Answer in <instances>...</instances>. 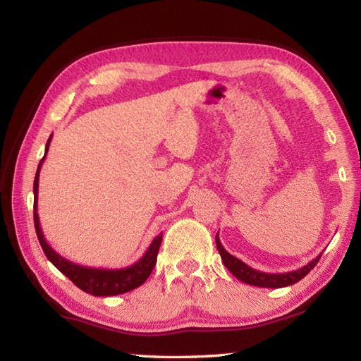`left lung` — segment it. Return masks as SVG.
<instances>
[{"instance_id": "1", "label": "left lung", "mask_w": 361, "mask_h": 361, "mask_svg": "<svg viewBox=\"0 0 361 361\" xmlns=\"http://www.w3.org/2000/svg\"><path fill=\"white\" fill-rule=\"evenodd\" d=\"M216 243H217V250L221 256V260H224L225 267L231 271L237 279L250 283V286L255 287H264V288H282V287H288L293 286L298 281H301L304 276H307L310 273V270H313V267L318 264V260L321 257V255H318L315 259H312L307 265H304L298 270L288 271V273H265V271H259L251 268L250 265H247L245 262H242L240 259L234 257L233 255L224 248L221 245L219 234L216 235Z\"/></svg>"}]
</instances>
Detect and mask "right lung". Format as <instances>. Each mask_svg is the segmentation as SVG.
<instances>
[{
	"instance_id": "add662e5",
	"label": "right lung",
	"mask_w": 361,
	"mask_h": 361,
	"mask_svg": "<svg viewBox=\"0 0 361 361\" xmlns=\"http://www.w3.org/2000/svg\"><path fill=\"white\" fill-rule=\"evenodd\" d=\"M51 137L52 135L49 136L48 142H46L44 157L42 158L40 164L37 167V173L34 180V225H35L38 242H40L46 257H48L49 262H52V265L56 267L57 270L62 271L68 279H71L80 290L93 296L122 295L142 286L150 276L153 267L157 265V256H158L161 240H163V234H158L155 239H153L150 247L144 252V256L140 260H136L135 264L128 265L126 268H114V270H110V268H93V267H83L79 264H74L71 260L60 256L59 252L54 250L48 242H46L42 231L40 217H38V212H37V204H38V180H40V169L46 158V153L49 150Z\"/></svg>"
}]
</instances>
